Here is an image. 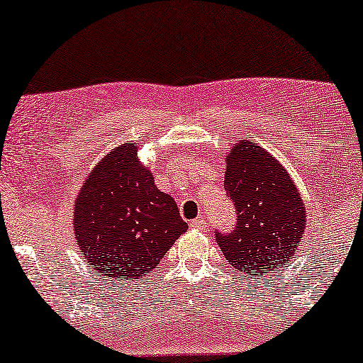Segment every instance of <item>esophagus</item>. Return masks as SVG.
Instances as JSON below:
<instances>
[{"label":"esophagus","instance_id":"obj_1","mask_svg":"<svg viewBox=\"0 0 363 363\" xmlns=\"http://www.w3.org/2000/svg\"><path fill=\"white\" fill-rule=\"evenodd\" d=\"M191 228H193V230H198V231L206 230V221H204L203 218H198V220L191 221Z\"/></svg>","mask_w":363,"mask_h":363}]
</instances>
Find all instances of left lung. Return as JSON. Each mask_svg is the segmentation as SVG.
Listing matches in <instances>:
<instances>
[{"label": "left lung", "mask_w": 363, "mask_h": 363, "mask_svg": "<svg viewBox=\"0 0 363 363\" xmlns=\"http://www.w3.org/2000/svg\"><path fill=\"white\" fill-rule=\"evenodd\" d=\"M225 164V189L238 220L230 235L216 233L226 260L248 276L286 265L308 225L304 201L289 172L252 140L231 147Z\"/></svg>", "instance_id": "8db88e82"}]
</instances>
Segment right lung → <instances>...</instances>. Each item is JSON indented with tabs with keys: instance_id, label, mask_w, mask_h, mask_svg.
<instances>
[{
	"instance_id": "add662e5",
	"label": "right lung",
	"mask_w": 363,
	"mask_h": 363,
	"mask_svg": "<svg viewBox=\"0 0 363 363\" xmlns=\"http://www.w3.org/2000/svg\"><path fill=\"white\" fill-rule=\"evenodd\" d=\"M137 143L103 157L74 203V237L87 265L113 281L142 279L187 230L172 196L157 189Z\"/></svg>"
}]
</instances>
